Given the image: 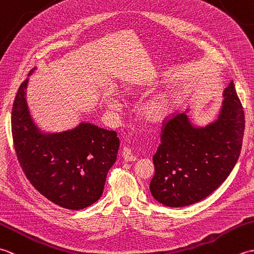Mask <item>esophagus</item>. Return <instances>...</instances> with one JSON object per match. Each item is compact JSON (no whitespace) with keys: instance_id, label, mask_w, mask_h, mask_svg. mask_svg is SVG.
<instances>
[{"instance_id":"esophagus-1","label":"esophagus","mask_w":254,"mask_h":254,"mask_svg":"<svg viewBox=\"0 0 254 254\" xmlns=\"http://www.w3.org/2000/svg\"><path fill=\"white\" fill-rule=\"evenodd\" d=\"M122 156H123V159L126 160V161H127V163H128V161H135L136 160V157L133 155L132 150L130 148H127V147H124L123 148Z\"/></svg>"}]
</instances>
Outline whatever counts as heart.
I'll return each mask as SVG.
<instances>
[{"instance_id":"b5f03b06","label":"heart","mask_w":254,"mask_h":254,"mask_svg":"<svg viewBox=\"0 0 254 254\" xmlns=\"http://www.w3.org/2000/svg\"><path fill=\"white\" fill-rule=\"evenodd\" d=\"M108 109L116 111L120 108L119 101L111 95H108L105 99ZM168 101L163 96H155L146 100L141 108V116L148 123H158L163 121L168 112Z\"/></svg>"}]
</instances>
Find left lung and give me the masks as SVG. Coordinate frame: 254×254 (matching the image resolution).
I'll list each match as a JSON object with an SVG mask.
<instances>
[{
	"label": "left lung",
	"mask_w": 254,
	"mask_h": 254,
	"mask_svg": "<svg viewBox=\"0 0 254 254\" xmlns=\"http://www.w3.org/2000/svg\"><path fill=\"white\" fill-rule=\"evenodd\" d=\"M223 97L217 119L206 127L193 126L188 111L164 123L149 185L150 193L159 203L182 207L201 201L234 169L245 132V112L234 80Z\"/></svg>",
	"instance_id": "obj_1"
}]
</instances>
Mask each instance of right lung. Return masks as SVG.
Wrapping results in <instances>:
<instances>
[{"label": "right lung", "instance_id": "add662e5", "mask_svg": "<svg viewBox=\"0 0 254 254\" xmlns=\"http://www.w3.org/2000/svg\"><path fill=\"white\" fill-rule=\"evenodd\" d=\"M27 85L28 78L19 86L12 109L14 147L25 176L59 206L75 210L89 206L102 195L108 171L117 160V133L87 122L72 130L44 133L29 113Z\"/></svg>", "mask_w": 254, "mask_h": 254}]
</instances>
